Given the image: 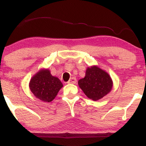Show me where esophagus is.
<instances>
[{"label":"esophagus","instance_id":"obj_1","mask_svg":"<svg viewBox=\"0 0 146 146\" xmlns=\"http://www.w3.org/2000/svg\"><path fill=\"white\" fill-rule=\"evenodd\" d=\"M76 82H77L76 78L73 77V78H71V80H70L67 83L68 84H76Z\"/></svg>","mask_w":146,"mask_h":146}]
</instances>
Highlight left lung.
<instances>
[{
  "label": "left lung",
  "instance_id": "8db88e82",
  "mask_svg": "<svg viewBox=\"0 0 146 146\" xmlns=\"http://www.w3.org/2000/svg\"><path fill=\"white\" fill-rule=\"evenodd\" d=\"M78 85L88 98L98 101L111 91L113 82L106 71L94 65L86 68L85 77L79 80Z\"/></svg>",
  "mask_w": 146,
  "mask_h": 146
}]
</instances>
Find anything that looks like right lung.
<instances>
[{
	"label": "right lung",
	"mask_w": 146,
	"mask_h": 146,
	"mask_svg": "<svg viewBox=\"0 0 146 146\" xmlns=\"http://www.w3.org/2000/svg\"><path fill=\"white\" fill-rule=\"evenodd\" d=\"M29 86L36 98L50 102L57 96L63 84L57 77L51 74L49 69L42 68L31 78Z\"/></svg>",
	"instance_id": "right-lung-1"
}]
</instances>
